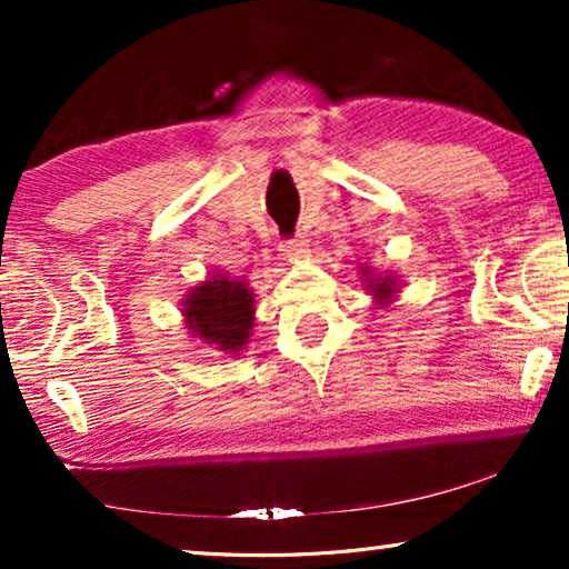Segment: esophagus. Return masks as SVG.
I'll use <instances>...</instances> for the list:
<instances>
[{"label": "esophagus", "mask_w": 569, "mask_h": 569, "mask_svg": "<svg viewBox=\"0 0 569 569\" xmlns=\"http://www.w3.org/2000/svg\"><path fill=\"white\" fill-rule=\"evenodd\" d=\"M279 251H282L287 261H298L308 253V240H306V236H295L292 240H284Z\"/></svg>", "instance_id": "esophagus-1"}]
</instances>
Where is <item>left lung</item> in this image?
Here are the masks:
<instances>
[{
    "label": "left lung",
    "mask_w": 569,
    "mask_h": 569,
    "mask_svg": "<svg viewBox=\"0 0 569 569\" xmlns=\"http://www.w3.org/2000/svg\"><path fill=\"white\" fill-rule=\"evenodd\" d=\"M360 274H362L365 290L372 295V306L388 308L396 298H399L401 292L399 274H393V271H380L378 274L372 267H360Z\"/></svg>",
    "instance_id": "obj_1"
}]
</instances>
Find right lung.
<instances>
[{
  "label": "right lung",
  "mask_w": 569,
  "mask_h": 569,
  "mask_svg": "<svg viewBox=\"0 0 569 569\" xmlns=\"http://www.w3.org/2000/svg\"><path fill=\"white\" fill-rule=\"evenodd\" d=\"M186 331L217 352L238 357L253 333L256 300L248 279L212 271L181 300Z\"/></svg>",
  "instance_id": "add662e5"
}]
</instances>
